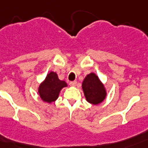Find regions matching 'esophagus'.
<instances>
[{"label":"esophagus","instance_id":"obj_1","mask_svg":"<svg viewBox=\"0 0 148 148\" xmlns=\"http://www.w3.org/2000/svg\"><path fill=\"white\" fill-rule=\"evenodd\" d=\"M76 84H77V82H76V81H72V82H69V85L72 86H76Z\"/></svg>","mask_w":148,"mask_h":148}]
</instances>
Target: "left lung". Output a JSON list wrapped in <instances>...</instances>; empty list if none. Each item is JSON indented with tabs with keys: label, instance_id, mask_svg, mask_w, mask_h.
<instances>
[{
	"label": "left lung",
	"instance_id": "8db88e82",
	"mask_svg": "<svg viewBox=\"0 0 148 148\" xmlns=\"http://www.w3.org/2000/svg\"><path fill=\"white\" fill-rule=\"evenodd\" d=\"M82 90L86 100L90 103L98 104L106 97V90L99 78L94 73L86 75L82 82Z\"/></svg>",
	"mask_w": 148,
	"mask_h": 148
}]
</instances>
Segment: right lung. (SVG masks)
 I'll return each mask as SVG.
<instances>
[{"label": "right lung", "instance_id": "right-lung-1", "mask_svg": "<svg viewBox=\"0 0 148 148\" xmlns=\"http://www.w3.org/2000/svg\"><path fill=\"white\" fill-rule=\"evenodd\" d=\"M66 86H67L66 82L58 79L57 74L51 72L39 86L38 92L42 100L51 103L58 98L60 90Z\"/></svg>", "mask_w": 148, "mask_h": 148}]
</instances>
